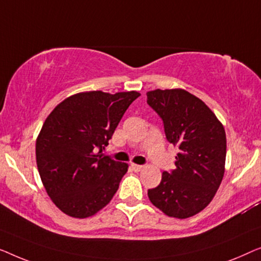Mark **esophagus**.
Instances as JSON below:
<instances>
[{"mask_svg": "<svg viewBox=\"0 0 261 261\" xmlns=\"http://www.w3.org/2000/svg\"><path fill=\"white\" fill-rule=\"evenodd\" d=\"M131 168L134 169L135 171H141V170H143V166H139V164H135V163H131Z\"/></svg>", "mask_w": 261, "mask_h": 261, "instance_id": "obj_1", "label": "esophagus"}]
</instances>
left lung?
I'll use <instances>...</instances> for the list:
<instances>
[{
  "label": "left lung",
  "mask_w": 261,
  "mask_h": 261,
  "mask_svg": "<svg viewBox=\"0 0 261 261\" xmlns=\"http://www.w3.org/2000/svg\"><path fill=\"white\" fill-rule=\"evenodd\" d=\"M146 102L159 113L167 139L178 148L170 174L148 190L149 200L164 214L187 219L211 203L225 174L226 132L200 98L182 89L146 92Z\"/></svg>",
  "instance_id": "left-lung-1"
}]
</instances>
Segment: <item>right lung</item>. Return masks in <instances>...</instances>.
Instances as JSON below:
<instances>
[{"label":"right lung","instance_id":"add662e5","mask_svg":"<svg viewBox=\"0 0 261 261\" xmlns=\"http://www.w3.org/2000/svg\"><path fill=\"white\" fill-rule=\"evenodd\" d=\"M137 91L80 92L66 98L47 117L36 138L42 185L66 215L90 218L112 200L126 163L101 153Z\"/></svg>","mask_w":261,"mask_h":261}]
</instances>
